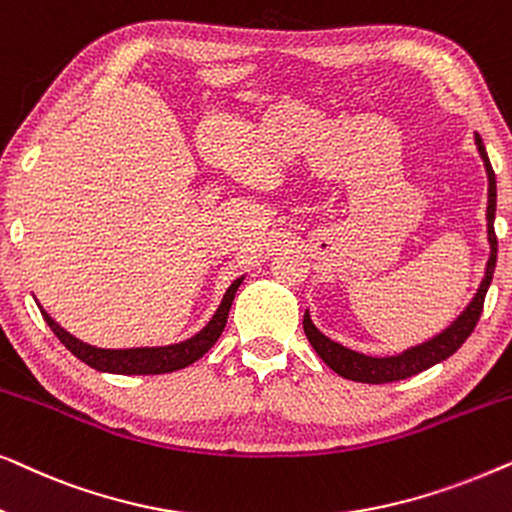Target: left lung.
<instances>
[{
    "label": "left lung",
    "instance_id": "8db88e82",
    "mask_svg": "<svg viewBox=\"0 0 512 512\" xmlns=\"http://www.w3.org/2000/svg\"><path fill=\"white\" fill-rule=\"evenodd\" d=\"M475 144H478V151L482 156V163H485L487 179H489V195H487V237H489V261L485 270V279H482L478 293L468 303L464 312L459 314V319L454 321L450 328H445L443 333L431 338L429 342H422V345L408 349V352L398 356H384V359H375V356H366L359 352H352V349L338 345L331 338H326L324 333L319 331L317 326L312 324L310 314L305 312L303 328L307 340L314 347V352L321 356V361L326 363L328 368H333L335 373L347 377V380L354 382H366V384H384V382H396L405 380V377H412L422 370L436 366V363L445 361L447 356H452L457 349L464 345L468 335L473 333L475 324H478L482 305H485V296L489 284H492V275L496 268V233H494V214H496V177L492 170V163H489L485 146H482L480 135H475Z\"/></svg>",
    "mask_w": 512,
    "mask_h": 512
}]
</instances>
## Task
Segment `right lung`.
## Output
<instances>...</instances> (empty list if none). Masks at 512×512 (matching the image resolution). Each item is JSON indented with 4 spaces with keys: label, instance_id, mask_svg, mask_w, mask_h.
<instances>
[{
    "label": "right lung",
    "instance_id": "right-lung-1",
    "mask_svg": "<svg viewBox=\"0 0 512 512\" xmlns=\"http://www.w3.org/2000/svg\"><path fill=\"white\" fill-rule=\"evenodd\" d=\"M242 279H235L230 284V289L223 296L219 310L212 317V321L202 328L198 335H193L191 340L179 342V345H167V347H137V349H100V347H90L86 342L76 340L74 335H69L65 328L55 324V321L44 314L46 324L51 326V331L58 335V340L65 345L69 352H72L76 359H81L86 366L102 370V373H116V375H160V373H172V370H181L186 366H191L205 356L219 335L223 333L228 321V312L230 305H233V298L237 289H240Z\"/></svg>",
    "mask_w": 512,
    "mask_h": 512
}]
</instances>
